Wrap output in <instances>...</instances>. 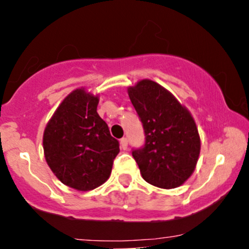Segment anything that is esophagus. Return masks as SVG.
Masks as SVG:
<instances>
[{
    "mask_svg": "<svg viewBox=\"0 0 249 249\" xmlns=\"http://www.w3.org/2000/svg\"><path fill=\"white\" fill-rule=\"evenodd\" d=\"M121 147L123 150H126L127 148V138H122L121 139Z\"/></svg>",
    "mask_w": 249,
    "mask_h": 249,
    "instance_id": "obj_1",
    "label": "esophagus"
}]
</instances>
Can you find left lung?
<instances>
[{"instance_id":"left-lung-1","label":"left lung","mask_w":249,"mask_h":249,"mask_svg":"<svg viewBox=\"0 0 249 249\" xmlns=\"http://www.w3.org/2000/svg\"><path fill=\"white\" fill-rule=\"evenodd\" d=\"M145 133L142 147L132 148L145 181L160 188L184 184L196 168L200 137L191 113L158 83L144 79L128 89Z\"/></svg>"}]
</instances>
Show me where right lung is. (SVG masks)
Here are the masks:
<instances>
[{
  "mask_svg": "<svg viewBox=\"0 0 249 249\" xmlns=\"http://www.w3.org/2000/svg\"><path fill=\"white\" fill-rule=\"evenodd\" d=\"M98 97L83 89L61 103L43 136L45 160L67 186L90 191L108 179L119 142L97 113Z\"/></svg>",
  "mask_w": 249,
  "mask_h": 249,
  "instance_id": "1",
  "label": "right lung"
}]
</instances>
